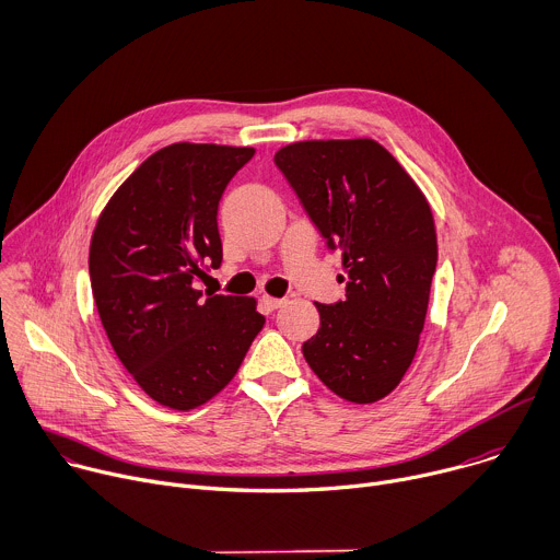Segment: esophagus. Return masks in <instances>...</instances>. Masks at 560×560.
<instances>
[{
  "instance_id": "1",
  "label": "esophagus",
  "mask_w": 560,
  "mask_h": 560,
  "mask_svg": "<svg viewBox=\"0 0 560 560\" xmlns=\"http://www.w3.org/2000/svg\"><path fill=\"white\" fill-rule=\"evenodd\" d=\"M262 302H265L271 311H276V308H280V306H284V304H287V300H284V298H269V295H265V298H262Z\"/></svg>"
}]
</instances>
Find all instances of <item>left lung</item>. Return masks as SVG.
I'll return each mask as SVG.
<instances>
[{
	"instance_id": "obj_1",
	"label": "left lung",
	"mask_w": 560,
	"mask_h": 560,
	"mask_svg": "<svg viewBox=\"0 0 560 560\" xmlns=\"http://www.w3.org/2000/svg\"><path fill=\"white\" fill-rule=\"evenodd\" d=\"M273 161L345 267L347 300L315 302L319 330L304 360L335 395L373 404L417 353L436 267L430 205L373 139L291 143Z\"/></svg>"
}]
</instances>
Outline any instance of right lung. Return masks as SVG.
<instances>
[{
  "mask_svg": "<svg viewBox=\"0 0 560 560\" xmlns=\"http://www.w3.org/2000/svg\"><path fill=\"white\" fill-rule=\"evenodd\" d=\"M254 148L174 143L109 198L90 243L107 340L159 404L189 410L225 388L265 326L254 298L198 289L222 262L218 202Z\"/></svg>",
  "mask_w": 560,
  "mask_h": 560,
  "instance_id": "add662e5",
  "label": "right lung"
}]
</instances>
